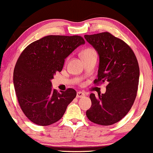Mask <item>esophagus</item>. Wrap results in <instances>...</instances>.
<instances>
[{
	"instance_id": "obj_1",
	"label": "esophagus",
	"mask_w": 153,
	"mask_h": 153,
	"mask_svg": "<svg viewBox=\"0 0 153 153\" xmlns=\"http://www.w3.org/2000/svg\"><path fill=\"white\" fill-rule=\"evenodd\" d=\"M85 96V93L83 92H81V91H79L76 93V97H83Z\"/></svg>"
}]
</instances>
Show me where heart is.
<instances>
[{"label": "heart", "instance_id": "heart-1", "mask_svg": "<svg viewBox=\"0 0 153 153\" xmlns=\"http://www.w3.org/2000/svg\"><path fill=\"white\" fill-rule=\"evenodd\" d=\"M97 56V52L92 48H85L82 52V56L83 58L91 57V56Z\"/></svg>", "mask_w": 153, "mask_h": 153}]
</instances>
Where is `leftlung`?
<instances>
[{
  "instance_id": "1",
  "label": "left lung",
  "mask_w": 153,
  "mask_h": 153,
  "mask_svg": "<svg viewBox=\"0 0 153 153\" xmlns=\"http://www.w3.org/2000/svg\"><path fill=\"white\" fill-rule=\"evenodd\" d=\"M100 57L94 84L106 82V92L90 95L92 106L86 112L92 122L109 126L121 121L133 105L138 90L140 68L132 49L122 39L108 32L85 35Z\"/></svg>"
}]
</instances>
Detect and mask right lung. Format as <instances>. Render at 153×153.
Here are the masks:
<instances>
[{"label":"right lung","instance_id":"add662e5","mask_svg":"<svg viewBox=\"0 0 153 153\" xmlns=\"http://www.w3.org/2000/svg\"><path fill=\"white\" fill-rule=\"evenodd\" d=\"M81 36L48 35L22 51L13 70V85L20 107L32 122L48 126L59 121L76 92H58L51 80L62 71L65 59L80 45Z\"/></svg>","mask_w":153,"mask_h":153}]
</instances>
